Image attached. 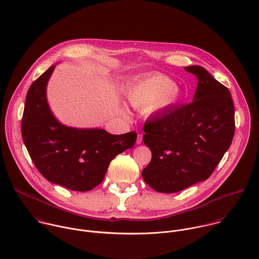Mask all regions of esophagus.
Masks as SVG:
<instances>
[{
    "label": "esophagus",
    "mask_w": 259,
    "mask_h": 259,
    "mask_svg": "<svg viewBox=\"0 0 259 259\" xmlns=\"http://www.w3.org/2000/svg\"><path fill=\"white\" fill-rule=\"evenodd\" d=\"M141 141H142V134H141V133H138V134H137V140H136V143H137V144H140V143H141Z\"/></svg>",
    "instance_id": "1"
}]
</instances>
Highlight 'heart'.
<instances>
[{"instance_id":"b5f03b06","label":"heart","mask_w":259,"mask_h":259,"mask_svg":"<svg viewBox=\"0 0 259 259\" xmlns=\"http://www.w3.org/2000/svg\"><path fill=\"white\" fill-rule=\"evenodd\" d=\"M181 99L175 82L163 74H151L134 82L127 91V100L135 109L147 107V114L167 110Z\"/></svg>"}]
</instances>
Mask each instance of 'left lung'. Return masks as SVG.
I'll return each mask as SVG.
<instances>
[{"mask_svg": "<svg viewBox=\"0 0 259 259\" xmlns=\"http://www.w3.org/2000/svg\"><path fill=\"white\" fill-rule=\"evenodd\" d=\"M184 69L198 80L194 102L152 118L143 127V142L151 150V160L142 177L161 193L179 192L206 180L235 133L230 91L203 67Z\"/></svg>", "mask_w": 259, "mask_h": 259, "instance_id": "left-lung-1", "label": "left lung"}]
</instances>
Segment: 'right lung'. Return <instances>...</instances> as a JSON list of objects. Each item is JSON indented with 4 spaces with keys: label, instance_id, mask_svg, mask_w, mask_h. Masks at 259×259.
I'll return each instance as SVG.
<instances>
[{
    "label": "right lung",
    "instance_id": "1",
    "mask_svg": "<svg viewBox=\"0 0 259 259\" xmlns=\"http://www.w3.org/2000/svg\"><path fill=\"white\" fill-rule=\"evenodd\" d=\"M55 66L28 90L21 133L39 173L50 182L74 191H90L104 181L110 162L133 147L132 131L112 135L104 129H76L59 123L49 108L46 90Z\"/></svg>",
    "mask_w": 259,
    "mask_h": 259
}]
</instances>
